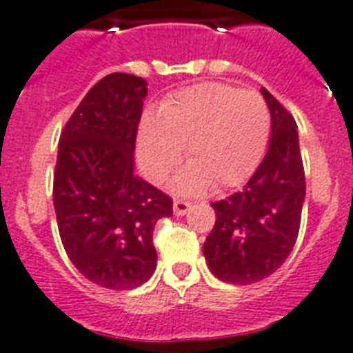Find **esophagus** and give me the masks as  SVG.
Wrapping results in <instances>:
<instances>
[{
	"label": "esophagus",
	"instance_id": "1",
	"mask_svg": "<svg viewBox=\"0 0 353 353\" xmlns=\"http://www.w3.org/2000/svg\"><path fill=\"white\" fill-rule=\"evenodd\" d=\"M189 209H191V203H189V201L174 200V203H173V212L176 214V216H183V214L188 212Z\"/></svg>",
	"mask_w": 353,
	"mask_h": 353
}]
</instances>
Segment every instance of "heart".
<instances>
[{
  "instance_id": "heart-1",
  "label": "heart",
  "mask_w": 353,
  "mask_h": 353,
  "mask_svg": "<svg viewBox=\"0 0 353 353\" xmlns=\"http://www.w3.org/2000/svg\"><path fill=\"white\" fill-rule=\"evenodd\" d=\"M271 116L263 96L225 83H200L174 92L157 117L143 119L137 157L146 176L164 182L179 165L182 146L191 165L174 188L198 194L236 188L254 173L270 139Z\"/></svg>"
}]
</instances>
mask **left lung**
I'll return each mask as SVG.
<instances>
[{"label":"left lung","mask_w":353,"mask_h":353,"mask_svg":"<svg viewBox=\"0 0 353 353\" xmlns=\"http://www.w3.org/2000/svg\"><path fill=\"white\" fill-rule=\"evenodd\" d=\"M261 92L271 114L268 153L243 191L214 201L216 223L203 245L212 275L228 284H254L284 264L305 200L296 121L270 90Z\"/></svg>","instance_id":"8db88e82"}]
</instances>
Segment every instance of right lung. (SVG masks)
<instances>
[{"instance_id":"add662e5","label":"right lung","mask_w":353,"mask_h":353,"mask_svg":"<svg viewBox=\"0 0 353 353\" xmlns=\"http://www.w3.org/2000/svg\"><path fill=\"white\" fill-rule=\"evenodd\" d=\"M148 82L112 73L80 101L60 134L53 205L65 254L107 289H134L157 268L153 228L173 200L134 174L137 126Z\"/></svg>"}]
</instances>
